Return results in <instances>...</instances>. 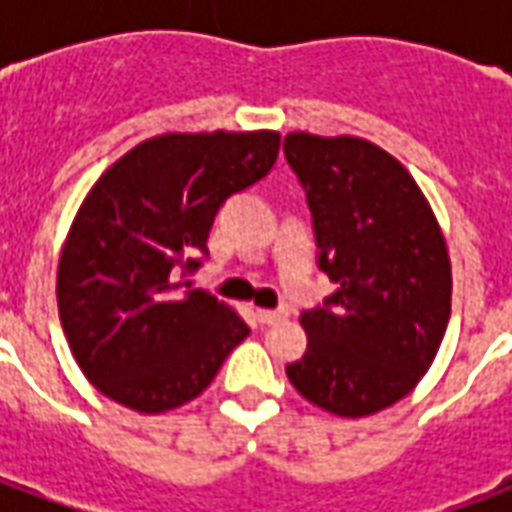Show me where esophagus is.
Wrapping results in <instances>:
<instances>
[{
    "label": "esophagus",
    "mask_w": 512,
    "mask_h": 512,
    "mask_svg": "<svg viewBox=\"0 0 512 512\" xmlns=\"http://www.w3.org/2000/svg\"><path fill=\"white\" fill-rule=\"evenodd\" d=\"M255 318H257V323H263V326H268V323L285 321V318H288V312H285V310H257Z\"/></svg>",
    "instance_id": "34e87169"
}]
</instances>
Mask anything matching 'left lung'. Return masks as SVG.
Masks as SVG:
<instances>
[{
    "label": "left lung",
    "mask_w": 512,
    "mask_h": 512,
    "mask_svg": "<svg viewBox=\"0 0 512 512\" xmlns=\"http://www.w3.org/2000/svg\"><path fill=\"white\" fill-rule=\"evenodd\" d=\"M337 290L301 312L307 351L290 384L337 417H370L428 373L450 321L447 244L408 169L359 136H285Z\"/></svg>",
    "instance_id": "1"
}]
</instances>
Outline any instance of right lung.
<instances>
[{"mask_svg": "<svg viewBox=\"0 0 512 512\" xmlns=\"http://www.w3.org/2000/svg\"><path fill=\"white\" fill-rule=\"evenodd\" d=\"M277 131L161 134L98 178L57 271L62 332L87 381L139 414L189 403L249 334L189 274L227 197L266 178Z\"/></svg>", "mask_w": 512, "mask_h": 512, "instance_id": "1", "label": "right lung"}]
</instances>
